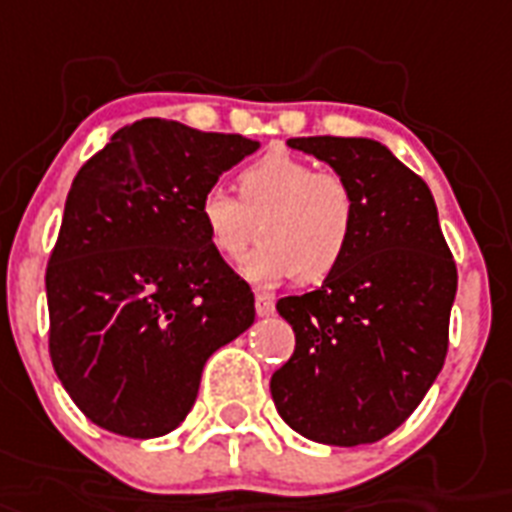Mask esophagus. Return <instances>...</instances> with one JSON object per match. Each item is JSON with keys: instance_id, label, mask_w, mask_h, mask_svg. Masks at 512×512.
<instances>
[{"instance_id": "obj_1", "label": "esophagus", "mask_w": 512, "mask_h": 512, "mask_svg": "<svg viewBox=\"0 0 512 512\" xmlns=\"http://www.w3.org/2000/svg\"><path fill=\"white\" fill-rule=\"evenodd\" d=\"M255 311L257 316H271L276 311V303H273L271 295H265V292H257L255 295Z\"/></svg>"}]
</instances>
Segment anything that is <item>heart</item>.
I'll use <instances>...</instances> for the list:
<instances>
[{"mask_svg": "<svg viewBox=\"0 0 512 512\" xmlns=\"http://www.w3.org/2000/svg\"><path fill=\"white\" fill-rule=\"evenodd\" d=\"M199 220L225 260L247 249L257 220L260 244L241 260L247 279L273 284L295 273L297 281L316 284L348 255L358 201L337 172H316L303 156L271 151L241 170L239 199L220 185L201 193Z\"/></svg>", "mask_w": 512, "mask_h": 512, "instance_id": "1", "label": "heart"}]
</instances>
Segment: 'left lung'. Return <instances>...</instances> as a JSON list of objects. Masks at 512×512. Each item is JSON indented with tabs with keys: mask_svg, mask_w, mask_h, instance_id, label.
Instances as JSON below:
<instances>
[{
	"mask_svg": "<svg viewBox=\"0 0 512 512\" xmlns=\"http://www.w3.org/2000/svg\"><path fill=\"white\" fill-rule=\"evenodd\" d=\"M350 183L358 223L345 260L281 297L295 353L271 377L289 428L329 446L380 441L420 406L449 345L457 268L422 177L372 138H289Z\"/></svg>",
	"mask_w": 512,
	"mask_h": 512,
	"instance_id": "left-lung-1",
	"label": "left lung"
}]
</instances>
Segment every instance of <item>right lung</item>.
<instances>
[{
  "instance_id": "1",
  "label": "right lung",
  "mask_w": 512,
  "mask_h": 512,
  "mask_svg": "<svg viewBox=\"0 0 512 512\" xmlns=\"http://www.w3.org/2000/svg\"><path fill=\"white\" fill-rule=\"evenodd\" d=\"M257 148L241 135L143 119L76 172L44 276L50 356L68 396L103 430H175L207 358L255 324V295L209 244L199 199Z\"/></svg>"
}]
</instances>
